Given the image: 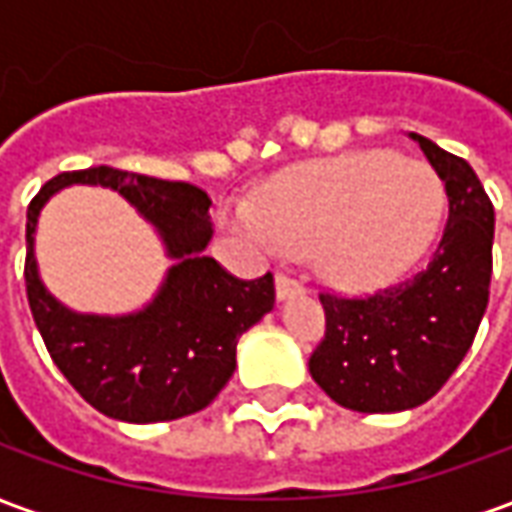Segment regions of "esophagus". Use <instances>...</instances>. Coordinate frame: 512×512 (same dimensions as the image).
<instances>
[{"label": "esophagus", "instance_id": "1", "mask_svg": "<svg viewBox=\"0 0 512 512\" xmlns=\"http://www.w3.org/2000/svg\"><path fill=\"white\" fill-rule=\"evenodd\" d=\"M274 285H277V299L285 301L290 299V296H296V293H301V282L299 279L288 277V274H277V279H274Z\"/></svg>", "mask_w": 512, "mask_h": 512}]
</instances>
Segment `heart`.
<instances>
[{
    "label": "heart",
    "mask_w": 512,
    "mask_h": 512,
    "mask_svg": "<svg viewBox=\"0 0 512 512\" xmlns=\"http://www.w3.org/2000/svg\"><path fill=\"white\" fill-rule=\"evenodd\" d=\"M441 213L444 186L433 167L370 150L288 169L235 219L282 252H315L318 268L337 285L367 290L425 255Z\"/></svg>",
    "instance_id": "b5f03b06"
}]
</instances>
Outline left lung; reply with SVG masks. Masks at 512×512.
<instances>
[{
  "label": "left lung",
  "instance_id": "left-lung-1",
  "mask_svg": "<svg viewBox=\"0 0 512 512\" xmlns=\"http://www.w3.org/2000/svg\"><path fill=\"white\" fill-rule=\"evenodd\" d=\"M444 180L450 216L428 266L370 296L323 290L326 334L310 373L362 414L422 406L447 384L480 329L494 271V205L463 158L411 134Z\"/></svg>",
  "mask_w": 512,
  "mask_h": 512
}]
</instances>
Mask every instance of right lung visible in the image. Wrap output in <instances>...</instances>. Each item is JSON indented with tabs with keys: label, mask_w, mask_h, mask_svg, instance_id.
Instances as JSON below:
<instances>
[{
	"label": "right lung",
	"mask_w": 512,
	"mask_h": 512,
	"mask_svg": "<svg viewBox=\"0 0 512 512\" xmlns=\"http://www.w3.org/2000/svg\"><path fill=\"white\" fill-rule=\"evenodd\" d=\"M90 182L120 190L157 227L179 263L157 299L134 316H82L42 288L34 263L39 208L54 190ZM211 197L183 180H158L115 167L60 172L27 208V299L54 365L101 414L123 422H164L194 414L235 370L238 337L274 307L271 271L227 274L202 249L213 235Z\"/></svg>",
	"instance_id": "obj_1"
}]
</instances>
